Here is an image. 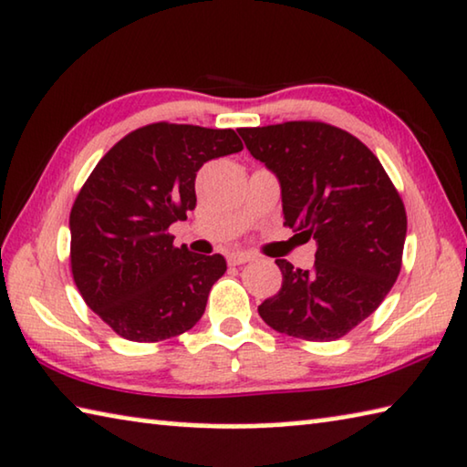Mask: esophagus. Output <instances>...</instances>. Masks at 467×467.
<instances>
[{"label":"esophagus","instance_id":"esophagus-1","mask_svg":"<svg viewBox=\"0 0 467 467\" xmlns=\"http://www.w3.org/2000/svg\"><path fill=\"white\" fill-rule=\"evenodd\" d=\"M254 260V255L245 254V251H233V254H228V264L231 265H241V264H247Z\"/></svg>","mask_w":467,"mask_h":467}]
</instances>
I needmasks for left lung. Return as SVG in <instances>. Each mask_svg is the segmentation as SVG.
I'll use <instances>...</instances> for the list:
<instances>
[{"instance_id":"1","label":"left lung","mask_w":467,"mask_h":467,"mask_svg":"<svg viewBox=\"0 0 467 467\" xmlns=\"http://www.w3.org/2000/svg\"><path fill=\"white\" fill-rule=\"evenodd\" d=\"M276 176L285 224L316 241L312 270L276 260L283 286L257 312L274 330L337 340L376 312L401 270L407 216L379 158L324 122L239 129Z\"/></svg>"}]
</instances>
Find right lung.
I'll return each mask as SVG.
<instances>
[{
    "mask_svg": "<svg viewBox=\"0 0 467 467\" xmlns=\"http://www.w3.org/2000/svg\"><path fill=\"white\" fill-rule=\"evenodd\" d=\"M241 150L233 129L155 122L95 166L70 212V264L85 303L116 335L155 343L203 316L226 260L174 247L168 228L195 210L197 170Z\"/></svg>",
    "mask_w": 467,
    "mask_h": 467,
    "instance_id": "1",
    "label": "right lung"
}]
</instances>
